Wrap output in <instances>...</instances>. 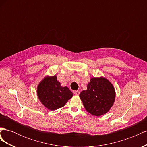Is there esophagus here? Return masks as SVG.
Segmentation results:
<instances>
[{"label": "esophagus", "instance_id": "obj_1", "mask_svg": "<svg viewBox=\"0 0 147 147\" xmlns=\"http://www.w3.org/2000/svg\"><path fill=\"white\" fill-rule=\"evenodd\" d=\"M74 94H75V95H79L80 94V91L77 90V91H74Z\"/></svg>", "mask_w": 147, "mask_h": 147}]
</instances>
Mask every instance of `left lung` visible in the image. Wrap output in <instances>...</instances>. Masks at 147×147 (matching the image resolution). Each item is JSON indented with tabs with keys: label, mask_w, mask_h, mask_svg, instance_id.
Masks as SVG:
<instances>
[{
	"label": "left lung",
	"mask_w": 147,
	"mask_h": 147,
	"mask_svg": "<svg viewBox=\"0 0 147 147\" xmlns=\"http://www.w3.org/2000/svg\"><path fill=\"white\" fill-rule=\"evenodd\" d=\"M80 97L84 107L90 113L99 117L109 112L115 99V91L112 84L104 77L92 78Z\"/></svg>",
	"instance_id": "obj_1"
}]
</instances>
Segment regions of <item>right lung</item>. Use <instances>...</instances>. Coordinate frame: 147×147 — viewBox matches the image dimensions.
Wrapping results in <instances>:
<instances>
[{
    "label": "right lung",
    "mask_w": 147,
    "mask_h": 147,
    "mask_svg": "<svg viewBox=\"0 0 147 147\" xmlns=\"http://www.w3.org/2000/svg\"><path fill=\"white\" fill-rule=\"evenodd\" d=\"M37 96L42 104L49 110H55L59 109L72 98V92L65 86H61L57 81L56 75L47 77L37 86Z\"/></svg>",
    "instance_id": "right-lung-1"
}]
</instances>
